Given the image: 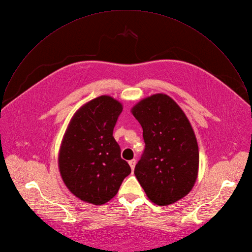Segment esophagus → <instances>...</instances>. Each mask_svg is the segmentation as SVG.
I'll return each mask as SVG.
<instances>
[{
    "instance_id": "esophagus-1",
    "label": "esophagus",
    "mask_w": 252,
    "mask_h": 252,
    "mask_svg": "<svg viewBox=\"0 0 252 252\" xmlns=\"http://www.w3.org/2000/svg\"><path fill=\"white\" fill-rule=\"evenodd\" d=\"M136 162H137V160H136V159H131V160H129V164H130V166H131V169H132V170H134L135 165H136Z\"/></svg>"
}]
</instances>
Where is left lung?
Listing matches in <instances>:
<instances>
[{"mask_svg":"<svg viewBox=\"0 0 252 252\" xmlns=\"http://www.w3.org/2000/svg\"><path fill=\"white\" fill-rule=\"evenodd\" d=\"M132 114L143 128L145 150L134 173L157 205L186 196L198 175L199 150L192 126L178 104L163 94L142 99Z\"/></svg>","mask_w":252,"mask_h":252,"instance_id":"obj_1","label":"left lung"}]
</instances>
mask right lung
I'll return each mask as SVG.
<instances>
[{
	"label": "right lung",
	"mask_w": 252,
	"mask_h": 252,
	"mask_svg": "<svg viewBox=\"0 0 252 252\" xmlns=\"http://www.w3.org/2000/svg\"><path fill=\"white\" fill-rule=\"evenodd\" d=\"M122 109V104L113 97L98 96L74 114L63 137L59 170L68 189L85 202H108L131 173L113 137Z\"/></svg>",
	"instance_id": "right-lung-1"
}]
</instances>
